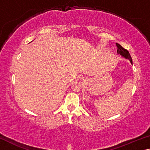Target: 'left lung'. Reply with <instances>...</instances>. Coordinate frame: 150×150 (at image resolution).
<instances>
[{
	"instance_id": "8db88e82",
	"label": "left lung",
	"mask_w": 150,
	"mask_h": 150,
	"mask_svg": "<svg viewBox=\"0 0 150 150\" xmlns=\"http://www.w3.org/2000/svg\"><path fill=\"white\" fill-rule=\"evenodd\" d=\"M116 46L118 47V50H117L118 54H120L124 58H126V59H128L129 61H130L132 64V59L130 54H129L128 51L126 49H124L123 47H122L120 44H117V43H116Z\"/></svg>"
}]
</instances>
